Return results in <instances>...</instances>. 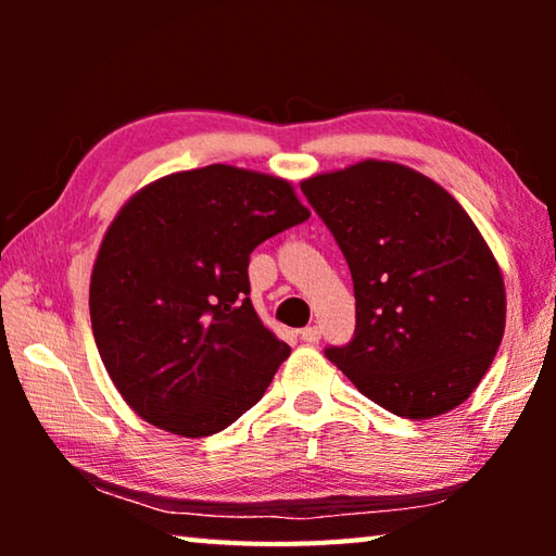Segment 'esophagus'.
Instances as JSON below:
<instances>
[{"label": "esophagus", "instance_id": "obj_1", "mask_svg": "<svg viewBox=\"0 0 556 556\" xmlns=\"http://www.w3.org/2000/svg\"><path fill=\"white\" fill-rule=\"evenodd\" d=\"M299 336L304 343L314 345V343H318V338H321V331H318V326H306V328H301Z\"/></svg>", "mask_w": 556, "mask_h": 556}]
</instances>
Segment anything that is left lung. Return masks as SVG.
Masks as SVG:
<instances>
[{"label":"left lung","mask_w":556,"mask_h":556,"mask_svg":"<svg viewBox=\"0 0 556 556\" xmlns=\"http://www.w3.org/2000/svg\"><path fill=\"white\" fill-rule=\"evenodd\" d=\"M301 191L353 277L355 333L328 361L397 417L458 407L505 331L501 267L468 213L425 174L372 159Z\"/></svg>","instance_id":"8db88e82"}]
</instances>
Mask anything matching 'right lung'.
<instances>
[{"label": "right lung", "mask_w": 556, "mask_h": 556, "mask_svg": "<svg viewBox=\"0 0 556 556\" xmlns=\"http://www.w3.org/2000/svg\"><path fill=\"white\" fill-rule=\"evenodd\" d=\"M308 215L285 178L225 164L131 195L92 267L90 321L139 417L199 439L262 400L291 348L252 306L250 255Z\"/></svg>", "instance_id": "right-lung-1"}]
</instances>
